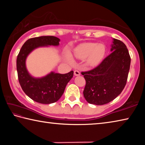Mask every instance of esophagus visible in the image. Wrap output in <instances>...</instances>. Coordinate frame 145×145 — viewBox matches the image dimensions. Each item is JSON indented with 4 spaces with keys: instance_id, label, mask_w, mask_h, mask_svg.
<instances>
[{
    "instance_id": "34e87169",
    "label": "esophagus",
    "mask_w": 145,
    "mask_h": 145,
    "mask_svg": "<svg viewBox=\"0 0 145 145\" xmlns=\"http://www.w3.org/2000/svg\"><path fill=\"white\" fill-rule=\"evenodd\" d=\"M80 73L78 70H75L74 71V75L75 76H78V75H80Z\"/></svg>"
}]
</instances>
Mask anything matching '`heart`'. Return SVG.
Returning <instances> with one entry per match:
<instances>
[{"instance_id":"obj_1","label":"heart","mask_w":145,"mask_h":145,"mask_svg":"<svg viewBox=\"0 0 145 145\" xmlns=\"http://www.w3.org/2000/svg\"><path fill=\"white\" fill-rule=\"evenodd\" d=\"M106 52V48L104 45L95 43H88L82 44L75 49V56L79 59L84 60L88 57L87 64L90 67L97 65L104 59ZM67 59L70 63H73V59L70 56Z\"/></svg>"}]
</instances>
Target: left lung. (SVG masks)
<instances>
[{
    "mask_svg": "<svg viewBox=\"0 0 145 145\" xmlns=\"http://www.w3.org/2000/svg\"><path fill=\"white\" fill-rule=\"evenodd\" d=\"M111 52L98 67L81 72L86 82L83 94L89 104H106L125 86L131 65L128 49L121 41L114 38Z\"/></svg>",
    "mask_w": 145,
    "mask_h": 145,
    "instance_id": "obj_1",
    "label": "left lung"
}]
</instances>
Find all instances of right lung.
Wrapping results in <instances>:
<instances>
[{"instance_id":"1","label":"right lung","mask_w":145,"mask_h":145,"mask_svg":"<svg viewBox=\"0 0 145 145\" xmlns=\"http://www.w3.org/2000/svg\"><path fill=\"white\" fill-rule=\"evenodd\" d=\"M60 40L52 36L29 39L20 50L16 59V70L19 83L24 93L36 102L49 104L57 102L65 91L66 86L72 79L73 71L65 74L50 72L45 77L35 78L26 68L27 57L35 48L50 45L58 46Z\"/></svg>"}]
</instances>
